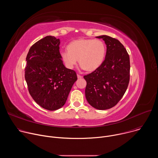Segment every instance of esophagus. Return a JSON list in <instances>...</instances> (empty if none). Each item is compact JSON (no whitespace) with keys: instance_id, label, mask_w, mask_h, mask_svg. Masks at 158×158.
Here are the masks:
<instances>
[{"instance_id":"obj_1","label":"esophagus","mask_w":158,"mask_h":158,"mask_svg":"<svg viewBox=\"0 0 158 158\" xmlns=\"http://www.w3.org/2000/svg\"><path fill=\"white\" fill-rule=\"evenodd\" d=\"M77 77H78V79L82 78V76H81V75H80V74H77Z\"/></svg>"}]
</instances>
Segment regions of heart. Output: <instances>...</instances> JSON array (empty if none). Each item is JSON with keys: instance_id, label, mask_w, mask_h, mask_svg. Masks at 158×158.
I'll list each match as a JSON object with an SVG mask.
<instances>
[{"instance_id": "obj_1", "label": "heart", "mask_w": 158, "mask_h": 158, "mask_svg": "<svg viewBox=\"0 0 158 158\" xmlns=\"http://www.w3.org/2000/svg\"><path fill=\"white\" fill-rule=\"evenodd\" d=\"M67 49L60 52V57L67 69H73L79 62L88 71L97 69L106 55L104 42L98 39H79L71 42Z\"/></svg>"}]
</instances>
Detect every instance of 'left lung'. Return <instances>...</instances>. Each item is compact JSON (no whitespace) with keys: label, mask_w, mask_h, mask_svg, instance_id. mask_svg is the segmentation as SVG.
<instances>
[{"label":"left lung","mask_w":158,"mask_h":158,"mask_svg":"<svg viewBox=\"0 0 158 158\" xmlns=\"http://www.w3.org/2000/svg\"><path fill=\"white\" fill-rule=\"evenodd\" d=\"M102 39L107 47L106 57L94 71L84 76L87 82L85 98L89 104L99 110L115 106L121 99L130 79L129 56L123 45L108 35Z\"/></svg>","instance_id":"obj_1"}]
</instances>
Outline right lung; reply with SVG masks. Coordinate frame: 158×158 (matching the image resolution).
<instances>
[{
	"label": "right lung",
	"instance_id": "add662e5",
	"mask_svg": "<svg viewBox=\"0 0 158 158\" xmlns=\"http://www.w3.org/2000/svg\"><path fill=\"white\" fill-rule=\"evenodd\" d=\"M60 40L46 36L30 48L26 57L25 79L29 94L44 109L55 110L65 103L76 73L67 69L59 52Z\"/></svg>",
	"mask_w": 158,
	"mask_h": 158
}]
</instances>
